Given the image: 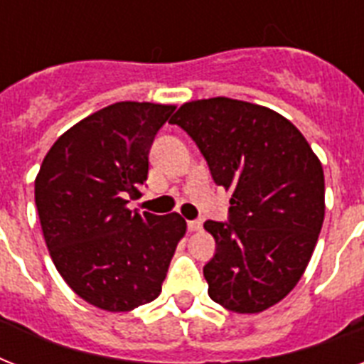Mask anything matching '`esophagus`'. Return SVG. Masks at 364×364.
<instances>
[{"label": "esophagus", "mask_w": 364, "mask_h": 364, "mask_svg": "<svg viewBox=\"0 0 364 364\" xmlns=\"http://www.w3.org/2000/svg\"><path fill=\"white\" fill-rule=\"evenodd\" d=\"M187 227L191 232H198V230H202V221H198V219H194V221H188Z\"/></svg>", "instance_id": "34e87169"}]
</instances>
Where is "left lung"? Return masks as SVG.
Masks as SVG:
<instances>
[{"instance_id":"left-lung-1","label":"left lung","mask_w":364,"mask_h":364,"mask_svg":"<svg viewBox=\"0 0 364 364\" xmlns=\"http://www.w3.org/2000/svg\"><path fill=\"white\" fill-rule=\"evenodd\" d=\"M170 122L232 193L228 223H204L217 243L204 266L208 294L236 314L268 310L293 291L316 249L325 217L321 162L293 122L242 100L187 102Z\"/></svg>"}]
</instances>
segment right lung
Segmentation results:
<instances>
[{
  "mask_svg": "<svg viewBox=\"0 0 364 364\" xmlns=\"http://www.w3.org/2000/svg\"><path fill=\"white\" fill-rule=\"evenodd\" d=\"M176 105L117 102L54 141L36 177L48 253L88 304L130 311L154 300L187 223L128 210L141 196L149 151Z\"/></svg>",
  "mask_w": 364,
  "mask_h": 364,
  "instance_id": "obj_1",
  "label": "right lung"
}]
</instances>
